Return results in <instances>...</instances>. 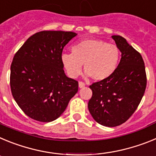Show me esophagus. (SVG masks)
<instances>
[{"instance_id": "1", "label": "esophagus", "mask_w": 156, "mask_h": 156, "mask_svg": "<svg viewBox=\"0 0 156 156\" xmlns=\"http://www.w3.org/2000/svg\"><path fill=\"white\" fill-rule=\"evenodd\" d=\"M85 87V83L83 82H82V81H80L79 82V87L80 88H83L84 87Z\"/></svg>"}]
</instances>
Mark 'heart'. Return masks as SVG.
I'll list each match as a JSON object with an SVG mask.
<instances>
[{
	"mask_svg": "<svg viewBox=\"0 0 156 156\" xmlns=\"http://www.w3.org/2000/svg\"><path fill=\"white\" fill-rule=\"evenodd\" d=\"M119 48L97 39H87L72 48V54L64 53L61 60L68 76L76 78L80 74L82 64L86 76L94 80H104L116 69L119 60Z\"/></svg>",
	"mask_w": 156,
	"mask_h": 156,
	"instance_id": "obj_1",
	"label": "heart"
}]
</instances>
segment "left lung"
Returning <instances> with one entry per match:
<instances>
[{
  "mask_svg": "<svg viewBox=\"0 0 156 156\" xmlns=\"http://www.w3.org/2000/svg\"><path fill=\"white\" fill-rule=\"evenodd\" d=\"M121 52L116 69L104 80L90 86V115L99 124L114 127L126 122L137 109L145 91L147 78L143 58L121 36H112Z\"/></svg>",
  "mask_w": 156,
  "mask_h": 156,
  "instance_id": "8db88e82",
  "label": "left lung"
}]
</instances>
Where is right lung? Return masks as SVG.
I'll return each mask as SVG.
<instances>
[{"mask_svg": "<svg viewBox=\"0 0 156 156\" xmlns=\"http://www.w3.org/2000/svg\"><path fill=\"white\" fill-rule=\"evenodd\" d=\"M76 35L73 32H39L29 37L14 56L11 90L31 119L55 120L78 91V82L66 76L61 60L64 47Z\"/></svg>", "mask_w": 156, "mask_h": 156, "instance_id": "add662e5", "label": "right lung"}]
</instances>
